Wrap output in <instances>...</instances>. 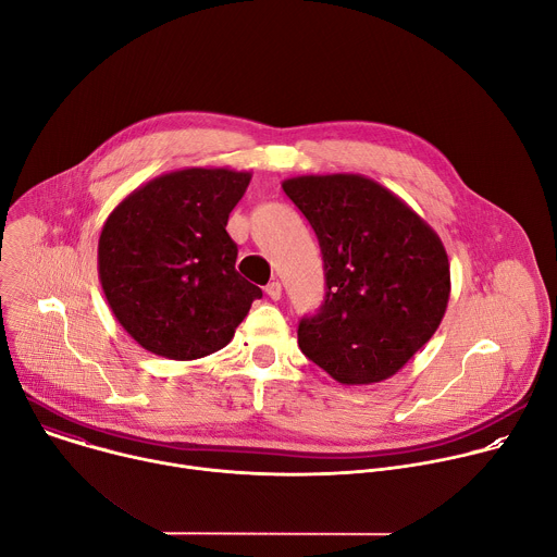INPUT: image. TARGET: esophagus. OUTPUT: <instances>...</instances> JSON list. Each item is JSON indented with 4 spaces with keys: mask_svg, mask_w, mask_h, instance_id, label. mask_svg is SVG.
<instances>
[{
    "mask_svg": "<svg viewBox=\"0 0 557 557\" xmlns=\"http://www.w3.org/2000/svg\"><path fill=\"white\" fill-rule=\"evenodd\" d=\"M267 295L271 297V299H280L282 297V284L280 282H269V286H267Z\"/></svg>",
    "mask_w": 557,
    "mask_h": 557,
    "instance_id": "34e87169",
    "label": "esophagus"
}]
</instances>
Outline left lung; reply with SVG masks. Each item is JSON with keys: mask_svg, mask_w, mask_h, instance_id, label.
I'll list each match as a JSON object with an SVG mask.
<instances>
[{"mask_svg": "<svg viewBox=\"0 0 557 557\" xmlns=\"http://www.w3.org/2000/svg\"><path fill=\"white\" fill-rule=\"evenodd\" d=\"M322 247L326 299L297 329L301 352L344 385L399 372L436 333L449 260L436 231L399 196L359 174L282 183Z\"/></svg>", "mask_w": 557, "mask_h": 557, "instance_id": "8db88e82", "label": "left lung"}]
</instances>
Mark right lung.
I'll return each instance as SVG.
<instances>
[{
  "label": "right lung",
  "mask_w": 557,
  "mask_h": 557,
  "mask_svg": "<svg viewBox=\"0 0 557 557\" xmlns=\"http://www.w3.org/2000/svg\"><path fill=\"white\" fill-rule=\"evenodd\" d=\"M251 172L185 168L158 176L108 215L99 280L125 333L145 350L191 361L224 348L262 290L235 271L228 213Z\"/></svg>",
  "instance_id": "obj_1"
}]
</instances>
